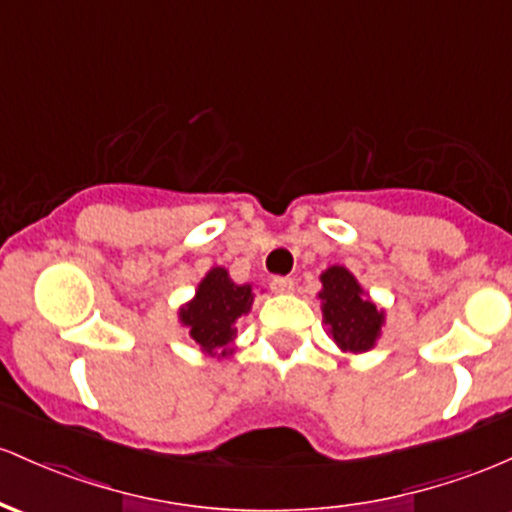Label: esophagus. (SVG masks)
Masks as SVG:
<instances>
[{"mask_svg":"<svg viewBox=\"0 0 512 512\" xmlns=\"http://www.w3.org/2000/svg\"><path fill=\"white\" fill-rule=\"evenodd\" d=\"M269 286H272L274 294H289V291H294V279H291V277H274L272 282H269Z\"/></svg>","mask_w":512,"mask_h":512,"instance_id":"obj_1","label":"esophagus"}]
</instances>
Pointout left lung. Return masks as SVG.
<instances>
[{"label":"left lung","instance_id":"left-lung-1","mask_svg":"<svg viewBox=\"0 0 512 512\" xmlns=\"http://www.w3.org/2000/svg\"><path fill=\"white\" fill-rule=\"evenodd\" d=\"M323 282V320L330 335L345 352L372 350L381 333L384 313L364 296L362 286L345 267H330L320 274Z\"/></svg>","mask_w":512,"mask_h":512}]
</instances>
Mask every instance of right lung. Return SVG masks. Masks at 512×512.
I'll list each match as a JSON object with an SVG mask.
<instances>
[{
	"instance_id": "right-lung-1",
	"label": "right lung",
	"mask_w": 512,
	"mask_h": 512,
	"mask_svg": "<svg viewBox=\"0 0 512 512\" xmlns=\"http://www.w3.org/2000/svg\"><path fill=\"white\" fill-rule=\"evenodd\" d=\"M252 306V286L235 284L223 267L211 269L199 284L194 301L179 311V320L189 328V335L209 355L226 357L230 342L238 335L235 320Z\"/></svg>"
}]
</instances>
